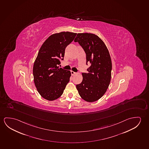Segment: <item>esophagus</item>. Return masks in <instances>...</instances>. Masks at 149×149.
I'll return each mask as SVG.
<instances>
[{"mask_svg":"<svg viewBox=\"0 0 149 149\" xmlns=\"http://www.w3.org/2000/svg\"><path fill=\"white\" fill-rule=\"evenodd\" d=\"M71 74H72V75H75L76 74V72H74V71H71Z\"/></svg>","mask_w":149,"mask_h":149,"instance_id":"obj_1","label":"esophagus"}]
</instances>
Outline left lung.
<instances>
[{
	"mask_svg": "<svg viewBox=\"0 0 149 149\" xmlns=\"http://www.w3.org/2000/svg\"><path fill=\"white\" fill-rule=\"evenodd\" d=\"M86 55V64H90L86 73H83L82 82L76 85L78 93L88 102L98 100L105 94L110 84L112 63L105 44L97 36L78 33L74 40Z\"/></svg>",
	"mask_w": 149,
	"mask_h": 149,
	"instance_id": "left-lung-1",
	"label": "left lung"
}]
</instances>
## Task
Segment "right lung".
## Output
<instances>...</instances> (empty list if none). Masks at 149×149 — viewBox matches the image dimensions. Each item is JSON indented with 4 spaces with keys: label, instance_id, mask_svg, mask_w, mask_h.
Here are the masks:
<instances>
[{
    "label": "right lung",
    "instance_id": "1",
    "mask_svg": "<svg viewBox=\"0 0 149 149\" xmlns=\"http://www.w3.org/2000/svg\"><path fill=\"white\" fill-rule=\"evenodd\" d=\"M77 33L61 32L52 34L40 49L33 68L34 83L43 98L54 101L62 95L70 81V71L59 68L66 46Z\"/></svg>",
    "mask_w": 149,
    "mask_h": 149
}]
</instances>
